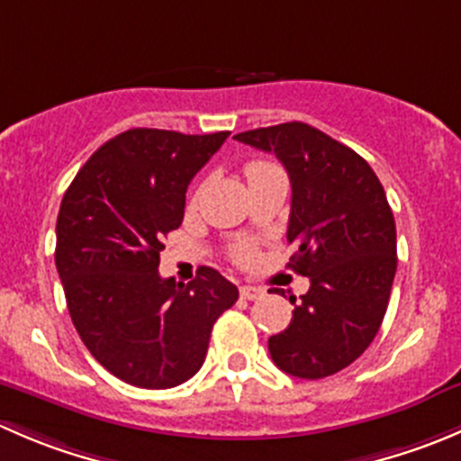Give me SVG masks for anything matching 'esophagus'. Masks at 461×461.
<instances>
[{
	"instance_id": "1",
	"label": "esophagus",
	"mask_w": 461,
	"mask_h": 461,
	"mask_svg": "<svg viewBox=\"0 0 461 461\" xmlns=\"http://www.w3.org/2000/svg\"><path fill=\"white\" fill-rule=\"evenodd\" d=\"M240 296L248 301H254V299H260L263 296V290L260 287H252V285H243L240 287Z\"/></svg>"
}]
</instances>
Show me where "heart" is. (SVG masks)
<instances>
[{"mask_svg":"<svg viewBox=\"0 0 461 461\" xmlns=\"http://www.w3.org/2000/svg\"><path fill=\"white\" fill-rule=\"evenodd\" d=\"M274 165H269V162H263V160H254V162H249L248 167H245V174H248V178H252V176H257V174H263V171H267V169H272ZM234 257L239 258V260H248L249 257H252V252H249V248L248 245H236L234 248Z\"/></svg>","mask_w":461,"mask_h":461,"instance_id":"1","label":"heart"}]
</instances>
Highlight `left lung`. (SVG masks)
Masks as SVG:
<instances>
[{"label":"left lung","instance_id":"left-lung-1","mask_svg":"<svg viewBox=\"0 0 461 461\" xmlns=\"http://www.w3.org/2000/svg\"><path fill=\"white\" fill-rule=\"evenodd\" d=\"M269 151L292 183L287 267L310 278L292 321L269 337L272 361L299 379L348 368L373 343L397 272V230L373 167L305 122L236 133Z\"/></svg>","mask_w":461,"mask_h":461}]
</instances>
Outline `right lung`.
Listing matches in <instances>:
<instances>
[{
    "mask_svg": "<svg viewBox=\"0 0 461 461\" xmlns=\"http://www.w3.org/2000/svg\"><path fill=\"white\" fill-rule=\"evenodd\" d=\"M227 136L129 129L88 158L59 204L55 265L73 325L97 364L138 388L192 379L213 323L239 299L213 267L187 285L158 274L189 183Z\"/></svg>",
    "mask_w": 461,
    "mask_h": 461,
    "instance_id": "right-lung-1",
    "label": "right lung"
}]
</instances>
